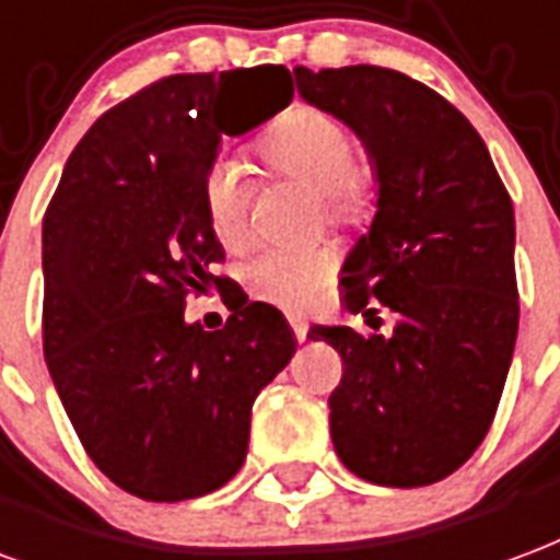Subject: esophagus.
<instances>
[{"label": "esophagus", "instance_id": "34e87169", "mask_svg": "<svg viewBox=\"0 0 560 560\" xmlns=\"http://www.w3.org/2000/svg\"><path fill=\"white\" fill-rule=\"evenodd\" d=\"M288 323H291V329H293V338H296V341H305V338H308V323L302 320V317H288Z\"/></svg>", "mask_w": 560, "mask_h": 560}]
</instances>
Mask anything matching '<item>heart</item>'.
Instances as JSON below:
<instances>
[{
    "instance_id": "heart-1",
    "label": "heart",
    "mask_w": 560,
    "mask_h": 560,
    "mask_svg": "<svg viewBox=\"0 0 560 560\" xmlns=\"http://www.w3.org/2000/svg\"><path fill=\"white\" fill-rule=\"evenodd\" d=\"M269 168L312 184L332 222H353L371 205L374 168L353 148L347 124L332 112L300 106L260 142ZM248 175L243 163L219 156L201 184L207 222L222 246H240L248 228ZM335 272L323 246H260L243 264V284L260 302L302 312L320 300Z\"/></svg>"
}]
</instances>
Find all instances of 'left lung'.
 <instances>
[{"label":"left lung","instance_id":"1","mask_svg":"<svg viewBox=\"0 0 560 560\" xmlns=\"http://www.w3.org/2000/svg\"><path fill=\"white\" fill-rule=\"evenodd\" d=\"M293 73L305 101L362 136L380 180L341 279L343 308L374 332H308L343 362L332 445L371 483L428 487L478 451L508 380L520 329L511 196L478 130L424 82L376 65ZM380 307L396 314L388 336Z\"/></svg>","mask_w":560,"mask_h":560}]
</instances>
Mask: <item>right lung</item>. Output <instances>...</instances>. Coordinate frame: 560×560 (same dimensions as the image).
Returning <instances> with one entry per match:
<instances>
[{"mask_svg": "<svg viewBox=\"0 0 560 560\" xmlns=\"http://www.w3.org/2000/svg\"><path fill=\"white\" fill-rule=\"evenodd\" d=\"M281 65L175 73L91 124L44 213V355L91 463L130 495L219 490L248 451L252 404L296 353L267 302L231 305L217 332L184 320L189 296L237 284L201 184L222 136L258 127L293 94L260 97ZM291 77V73H288ZM247 112L231 122L228 108Z\"/></svg>", "mask_w": 560, "mask_h": 560, "instance_id": "add662e5", "label": "right lung"}]
</instances>
